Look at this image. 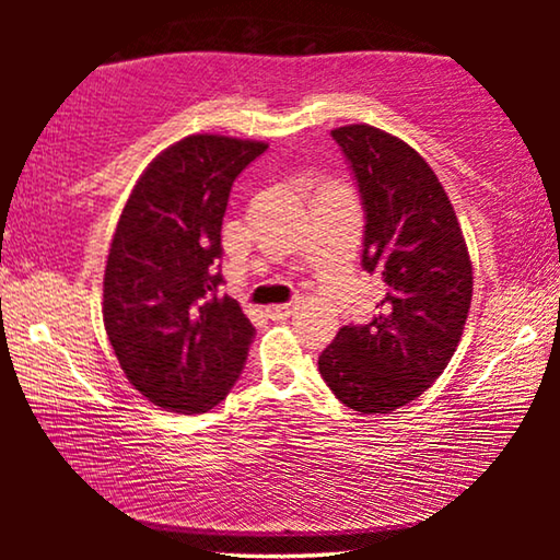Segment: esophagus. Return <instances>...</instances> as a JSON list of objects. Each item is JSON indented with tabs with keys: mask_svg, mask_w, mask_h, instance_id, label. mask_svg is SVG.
<instances>
[{
	"mask_svg": "<svg viewBox=\"0 0 560 560\" xmlns=\"http://www.w3.org/2000/svg\"><path fill=\"white\" fill-rule=\"evenodd\" d=\"M269 318L273 320H281V318H289L293 314V303H277V306H269L267 308Z\"/></svg>",
	"mask_w": 560,
	"mask_h": 560,
	"instance_id": "34e87169",
	"label": "esophagus"
}]
</instances>
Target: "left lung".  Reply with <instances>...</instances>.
I'll list each match as a JSON object with an SVG mask.
<instances>
[{
	"label": "left lung",
	"instance_id": "obj_1",
	"mask_svg": "<svg viewBox=\"0 0 560 560\" xmlns=\"http://www.w3.org/2000/svg\"><path fill=\"white\" fill-rule=\"evenodd\" d=\"M365 212L363 269L385 299L371 324L343 326L318 371L340 402L385 415L420 397L457 350L471 303V261L457 214L424 158L381 128L330 130Z\"/></svg>",
	"mask_w": 560,
	"mask_h": 560
}]
</instances>
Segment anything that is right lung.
Listing matches in <instances>:
<instances>
[{
	"label": "right lung",
	"mask_w": 560,
	"mask_h": 560,
	"mask_svg": "<svg viewBox=\"0 0 560 560\" xmlns=\"http://www.w3.org/2000/svg\"><path fill=\"white\" fill-rule=\"evenodd\" d=\"M267 143L187 136L132 187L103 277V324L128 381L163 410L220 405L246 363L254 326L224 283L222 217L234 179Z\"/></svg>",
	"instance_id": "right-lung-1"
}]
</instances>
